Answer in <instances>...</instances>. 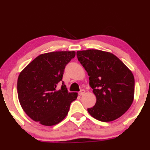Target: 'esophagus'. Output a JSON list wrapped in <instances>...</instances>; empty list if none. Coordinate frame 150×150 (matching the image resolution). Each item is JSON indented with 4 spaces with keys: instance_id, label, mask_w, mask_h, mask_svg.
I'll return each mask as SVG.
<instances>
[{
    "instance_id": "34e87169",
    "label": "esophagus",
    "mask_w": 150,
    "mask_h": 150,
    "mask_svg": "<svg viewBox=\"0 0 150 150\" xmlns=\"http://www.w3.org/2000/svg\"><path fill=\"white\" fill-rule=\"evenodd\" d=\"M84 93H85V91H84V89H82L78 93H79V95H80V96H82V95L84 94Z\"/></svg>"
}]
</instances>
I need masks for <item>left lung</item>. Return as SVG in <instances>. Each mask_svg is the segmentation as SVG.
I'll return each instance as SVG.
<instances>
[{"instance_id":"obj_1","label":"left lung","mask_w":150,"mask_h":150,"mask_svg":"<svg viewBox=\"0 0 150 150\" xmlns=\"http://www.w3.org/2000/svg\"><path fill=\"white\" fill-rule=\"evenodd\" d=\"M78 61L89 76L96 97L88 108L91 116L101 122L114 121L127 112L133 101L135 80L132 72L116 56L98 50L77 52Z\"/></svg>"}]
</instances>
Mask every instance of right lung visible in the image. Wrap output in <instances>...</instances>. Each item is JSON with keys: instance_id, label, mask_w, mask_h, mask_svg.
I'll return each instance as SVG.
<instances>
[{"instance_id": "right-lung-1", "label": "right lung", "mask_w": 150, "mask_h": 150, "mask_svg": "<svg viewBox=\"0 0 150 150\" xmlns=\"http://www.w3.org/2000/svg\"><path fill=\"white\" fill-rule=\"evenodd\" d=\"M75 56V51L42 54L23 68L17 80L19 103L26 114L44 126H54L67 115L77 93L68 92L62 82L65 67Z\"/></svg>"}]
</instances>
